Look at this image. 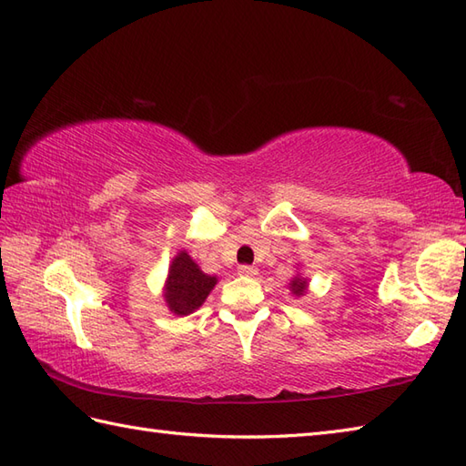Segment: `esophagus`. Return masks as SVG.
<instances>
[{"mask_svg":"<svg viewBox=\"0 0 466 466\" xmlns=\"http://www.w3.org/2000/svg\"><path fill=\"white\" fill-rule=\"evenodd\" d=\"M239 275L241 277H255L257 275V268L251 265H241L239 267Z\"/></svg>","mask_w":466,"mask_h":466,"instance_id":"esophagus-1","label":"esophagus"}]
</instances>
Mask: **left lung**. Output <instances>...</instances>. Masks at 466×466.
<instances>
[{"label": "left lung", "instance_id": "8db88e82", "mask_svg": "<svg viewBox=\"0 0 466 466\" xmlns=\"http://www.w3.org/2000/svg\"><path fill=\"white\" fill-rule=\"evenodd\" d=\"M289 285H291V293L295 297H301L303 293H307V285L309 283H307V279H303V277H295Z\"/></svg>", "mask_w": 466, "mask_h": 466}]
</instances>
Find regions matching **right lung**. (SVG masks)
Here are the masks:
<instances>
[{
    "label": "right lung",
    "mask_w": 466,
    "mask_h": 466,
    "mask_svg": "<svg viewBox=\"0 0 466 466\" xmlns=\"http://www.w3.org/2000/svg\"><path fill=\"white\" fill-rule=\"evenodd\" d=\"M217 285V277L203 273L187 251H179L169 265V275L165 281V303L175 315H189L199 309L211 289Z\"/></svg>",
    "instance_id": "right-lung-1"
}]
</instances>
